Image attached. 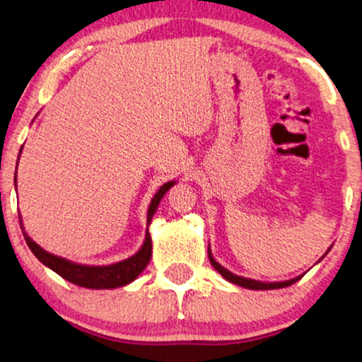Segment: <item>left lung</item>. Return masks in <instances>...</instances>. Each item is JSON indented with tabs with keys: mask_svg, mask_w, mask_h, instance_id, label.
Segmentation results:
<instances>
[{
	"mask_svg": "<svg viewBox=\"0 0 362 362\" xmlns=\"http://www.w3.org/2000/svg\"><path fill=\"white\" fill-rule=\"evenodd\" d=\"M328 252V250H327ZM208 257H209V262H211V265L218 269V272L223 274V276L228 279V281H230V283H234V284H237V286H242V288H247V289H279V288H288V286H291V284H294L296 281H298V279L300 278V276H298V278H294V279H289V281H283V283H262V281H255V279H247V278H242V276H237V274H234V273H230L229 269H226L224 267H221L218 262L214 260L213 258V255H211V252H209V249H208Z\"/></svg>",
	"mask_w": 362,
	"mask_h": 362,
	"instance_id": "8db88e82",
	"label": "left lung"
}]
</instances>
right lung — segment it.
Masks as SVG:
<instances>
[{
  "label": "right lung",
  "instance_id": "right-lung-1",
  "mask_svg": "<svg viewBox=\"0 0 362 362\" xmlns=\"http://www.w3.org/2000/svg\"><path fill=\"white\" fill-rule=\"evenodd\" d=\"M172 185H174V182L164 183V185L159 188V192L154 195L148 209V224L151 223V219H153L156 209H158L160 198L164 197V193L169 190ZM21 229H23L24 239L27 242V245H29V249L37 258H39L43 265L52 268L53 272L60 274L62 278L68 279L69 283H74L89 289H113V288H118V286H125L128 283H132L133 279L136 278L144 268H146L151 258V252H153L151 235L148 233L143 247L139 249L136 255H133L132 258H127V260L115 263V265H109V267L76 265V263H71L64 260V258L55 257L52 255V253L40 249V247L24 233V228Z\"/></svg>",
  "mask_w": 362,
  "mask_h": 362
}]
</instances>
